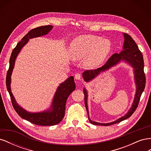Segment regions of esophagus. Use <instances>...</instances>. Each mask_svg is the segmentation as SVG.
I'll return each instance as SVG.
<instances>
[{"instance_id": "34e87169", "label": "esophagus", "mask_w": 151, "mask_h": 151, "mask_svg": "<svg viewBox=\"0 0 151 151\" xmlns=\"http://www.w3.org/2000/svg\"><path fill=\"white\" fill-rule=\"evenodd\" d=\"M75 79L77 81H79L81 79V75L80 74H76L75 75Z\"/></svg>"}]
</instances>
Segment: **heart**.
Returning <instances> with one entry per match:
<instances>
[{
	"label": "heart",
	"instance_id": "1",
	"mask_svg": "<svg viewBox=\"0 0 151 151\" xmlns=\"http://www.w3.org/2000/svg\"><path fill=\"white\" fill-rule=\"evenodd\" d=\"M111 50V43L106 39L88 35L77 36L70 46L72 57L76 60L85 58L86 65L96 68L101 65Z\"/></svg>",
	"mask_w": 151,
	"mask_h": 151
}]
</instances>
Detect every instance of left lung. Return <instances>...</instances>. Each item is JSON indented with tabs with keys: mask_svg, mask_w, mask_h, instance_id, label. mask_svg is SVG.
I'll list each match as a JSON object with an SVG mask.
<instances>
[{
	"mask_svg": "<svg viewBox=\"0 0 151 151\" xmlns=\"http://www.w3.org/2000/svg\"><path fill=\"white\" fill-rule=\"evenodd\" d=\"M124 37V42L123 45V50L120 53H115L109 58V60L101 68L94 70H86L83 73V77L84 81L86 83H89L95 78H96L102 73L110 70L113 67H115L121 62H124L133 68V72L134 75V83L135 84V94L134 96V101L132 104L129 110L125 115L118 118L117 120L109 122V123H99L91 120L89 118L88 99V92L85 87L83 88V92L84 94L85 106L87 112H88V118L89 122L93 125H103L108 126L111 125L115 123H119L123 120L127 119L132 114L134 113L137 107L138 106L140 101V98L142 93L145 88V76L144 72V59L143 55L139 49L137 45L136 44L135 41L132 39L130 35L126 33H123Z\"/></svg>",
	"mask_w": 151,
	"mask_h": 151,
	"instance_id": "1",
	"label": "left lung"
}]
</instances>
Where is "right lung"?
I'll return each mask as SVG.
<instances>
[{"instance_id":"obj_1","label":"right lung","mask_w":151,"mask_h":151,"mask_svg":"<svg viewBox=\"0 0 151 151\" xmlns=\"http://www.w3.org/2000/svg\"><path fill=\"white\" fill-rule=\"evenodd\" d=\"M53 28L51 25L40 26L31 30L18 43L14 48L9 60V68L7 73L6 87L10 94L11 101L17 113L22 118L28 121L33 124L50 126L55 125L60 123L64 117L65 111V104L67 99L71 93L76 89L74 78L70 76L63 83H60L54 94L52 103L50 106L42 111L31 112L26 110L18 104L11 91V76L15 65V61L21 50L28 43L29 39L41 37L47 35Z\"/></svg>"}]
</instances>
